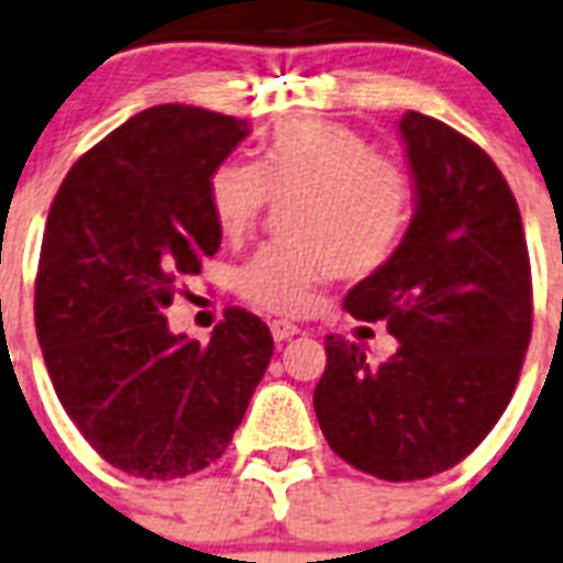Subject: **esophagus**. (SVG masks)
<instances>
[{
    "label": "esophagus",
    "mask_w": 563,
    "mask_h": 563,
    "mask_svg": "<svg viewBox=\"0 0 563 563\" xmlns=\"http://www.w3.org/2000/svg\"><path fill=\"white\" fill-rule=\"evenodd\" d=\"M295 334H300V325L297 323H291V320H272V338L277 343L295 338Z\"/></svg>",
    "instance_id": "34e87169"
}]
</instances>
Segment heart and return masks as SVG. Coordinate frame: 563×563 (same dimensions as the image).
I'll list each match as a JSON object with an SVG mask.
<instances>
[{
    "label": "heart",
    "mask_w": 563,
    "mask_h": 563,
    "mask_svg": "<svg viewBox=\"0 0 563 563\" xmlns=\"http://www.w3.org/2000/svg\"><path fill=\"white\" fill-rule=\"evenodd\" d=\"M268 197L286 209L289 243H268L238 268L243 300L297 314L329 274L366 277L400 249L412 220V183L400 165L377 157L357 131L325 120H289L260 148V163L217 165L209 202L223 238L257 223Z\"/></svg>",
    "instance_id": "1"
}]
</instances>
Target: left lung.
I'll list each match as a JSON object with an SVG mask.
<instances>
[{"instance_id":"8db88e82","label":"left lung","mask_w":563,"mask_h":563,"mask_svg":"<svg viewBox=\"0 0 563 563\" xmlns=\"http://www.w3.org/2000/svg\"><path fill=\"white\" fill-rule=\"evenodd\" d=\"M415 217L395 257L346 295L357 320H384L398 352L380 366L329 334L314 412L354 470L420 481L461 464L512 398L532 334L521 211L498 165L446 122H398Z\"/></svg>"}]
</instances>
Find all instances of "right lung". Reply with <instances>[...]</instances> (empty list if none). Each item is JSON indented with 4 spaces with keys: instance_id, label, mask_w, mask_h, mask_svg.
Here are the masks:
<instances>
[{
    "instance_id": "right-lung-1",
    "label": "right lung",
    "mask_w": 563,
    "mask_h": 563,
    "mask_svg": "<svg viewBox=\"0 0 563 563\" xmlns=\"http://www.w3.org/2000/svg\"><path fill=\"white\" fill-rule=\"evenodd\" d=\"M245 134L206 108H148L85 151L51 202L36 338L68 418L134 478H186L223 455L272 361L252 311L225 309L206 346L163 318L220 249L209 179Z\"/></svg>"
}]
</instances>
